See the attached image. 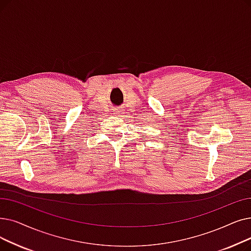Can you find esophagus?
I'll return each instance as SVG.
<instances>
[{"mask_svg": "<svg viewBox=\"0 0 251 251\" xmlns=\"http://www.w3.org/2000/svg\"><path fill=\"white\" fill-rule=\"evenodd\" d=\"M115 112H116V114H117V115H122V114H123V110H122L121 107H118V108H116Z\"/></svg>", "mask_w": 251, "mask_h": 251, "instance_id": "1", "label": "esophagus"}]
</instances>
